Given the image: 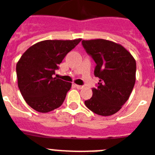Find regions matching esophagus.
<instances>
[{
  "label": "esophagus",
  "mask_w": 155,
  "mask_h": 155,
  "mask_svg": "<svg viewBox=\"0 0 155 155\" xmlns=\"http://www.w3.org/2000/svg\"><path fill=\"white\" fill-rule=\"evenodd\" d=\"M75 86L76 87V88H77V89H80H80H83V88H84V86H81V85H77V84H75Z\"/></svg>",
  "instance_id": "34e87169"
}]
</instances>
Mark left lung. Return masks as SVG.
<instances>
[{
  "mask_svg": "<svg viewBox=\"0 0 155 155\" xmlns=\"http://www.w3.org/2000/svg\"><path fill=\"white\" fill-rule=\"evenodd\" d=\"M82 45L96 64L94 75L99 78L92 88V97L84 104L99 115L115 114L127 101L135 84V60L122 45L112 41H83Z\"/></svg>",
  "mask_w": 155,
  "mask_h": 155,
  "instance_id": "obj_1",
  "label": "left lung"
}]
</instances>
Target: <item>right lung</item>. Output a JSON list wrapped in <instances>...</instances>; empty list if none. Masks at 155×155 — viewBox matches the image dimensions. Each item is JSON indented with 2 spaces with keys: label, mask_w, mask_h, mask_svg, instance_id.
I'll use <instances>...</instances> for the list:
<instances>
[{
  "label": "right lung",
  "mask_w": 155,
  "mask_h": 155,
  "mask_svg": "<svg viewBox=\"0 0 155 155\" xmlns=\"http://www.w3.org/2000/svg\"><path fill=\"white\" fill-rule=\"evenodd\" d=\"M80 41L47 40L35 44L22 55L16 64L18 87L32 109L47 113L62 105L71 84L52 76L65 56Z\"/></svg>",
  "instance_id": "1"
}]
</instances>
